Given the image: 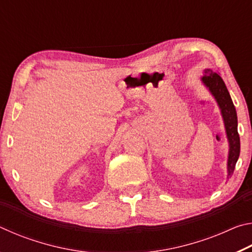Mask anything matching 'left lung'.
I'll use <instances>...</instances> for the list:
<instances>
[{
	"instance_id": "left-lung-1",
	"label": "left lung",
	"mask_w": 252,
	"mask_h": 252,
	"mask_svg": "<svg viewBox=\"0 0 252 252\" xmlns=\"http://www.w3.org/2000/svg\"><path fill=\"white\" fill-rule=\"evenodd\" d=\"M203 84L209 89L211 94L218 103L222 114L225 133H227L229 142V155H228V178L232 176L236 168L239 155H240V138L238 133V119L236 108L232 103L228 89L225 87L223 80L218 73H215L211 70L204 71V75L201 78Z\"/></svg>"
}]
</instances>
